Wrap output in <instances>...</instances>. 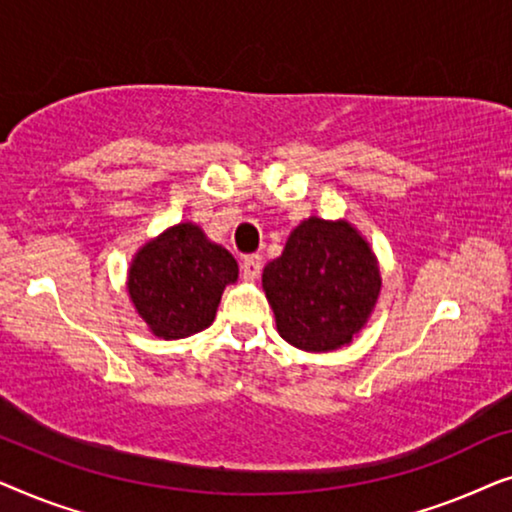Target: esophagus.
<instances>
[{
  "instance_id": "34e87169",
  "label": "esophagus",
  "mask_w": 512,
  "mask_h": 512,
  "mask_svg": "<svg viewBox=\"0 0 512 512\" xmlns=\"http://www.w3.org/2000/svg\"><path fill=\"white\" fill-rule=\"evenodd\" d=\"M263 270V258L254 254V256H247L242 261V277L247 279V282H254V279H258V275H261Z\"/></svg>"
}]
</instances>
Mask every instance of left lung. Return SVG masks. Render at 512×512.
<instances>
[{
	"label": "left lung",
	"mask_w": 512,
	"mask_h": 512,
	"mask_svg": "<svg viewBox=\"0 0 512 512\" xmlns=\"http://www.w3.org/2000/svg\"><path fill=\"white\" fill-rule=\"evenodd\" d=\"M263 291L289 345L335 352L368 324L382 291L380 263L352 223L310 216L291 230L282 256L265 265Z\"/></svg>",
	"instance_id": "1"
}]
</instances>
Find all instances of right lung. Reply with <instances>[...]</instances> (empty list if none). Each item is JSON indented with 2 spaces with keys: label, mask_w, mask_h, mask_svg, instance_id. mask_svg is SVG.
Returning a JSON list of instances; mask_svg holds the SVG:
<instances>
[{
  "label": "right lung",
  "mask_w": 512,
  "mask_h": 512,
  "mask_svg": "<svg viewBox=\"0 0 512 512\" xmlns=\"http://www.w3.org/2000/svg\"><path fill=\"white\" fill-rule=\"evenodd\" d=\"M233 254L198 223L181 221L146 240L128 268L130 303L160 340H181L212 326L223 289L237 282Z\"/></svg>",
  "instance_id": "right-lung-1"
}]
</instances>
